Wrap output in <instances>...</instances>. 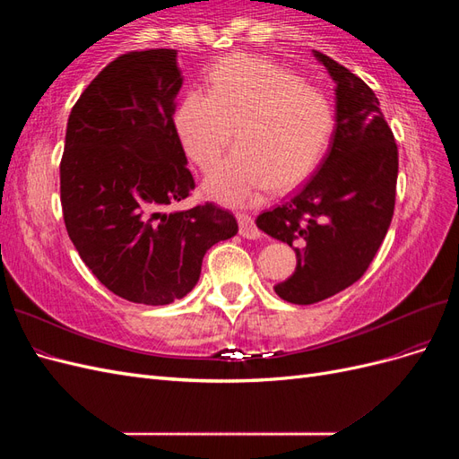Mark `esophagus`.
I'll return each instance as SVG.
<instances>
[{
  "instance_id": "esophagus-1",
  "label": "esophagus",
  "mask_w": 459,
  "mask_h": 459,
  "mask_svg": "<svg viewBox=\"0 0 459 459\" xmlns=\"http://www.w3.org/2000/svg\"><path fill=\"white\" fill-rule=\"evenodd\" d=\"M238 221H239V233L247 239H256L260 238V230L255 224V218L247 212H238Z\"/></svg>"
}]
</instances>
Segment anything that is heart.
Segmentation results:
<instances>
[{
	"mask_svg": "<svg viewBox=\"0 0 459 459\" xmlns=\"http://www.w3.org/2000/svg\"><path fill=\"white\" fill-rule=\"evenodd\" d=\"M335 128L329 97L299 74L266 59L230 55L212 66L208 93L191 90L176 110L187 157L208 172L204 191L224 204L255 203L260 193L300 186L322 162Z\"/></svg>",
	"mask_w": 459,
	"mask_h": 459,
	"instance_id": "1",
	"label": "heart"
}]
</instances>
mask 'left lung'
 <instances>
[{
  "mask_svg": "<svg viewBox=\"0 0 459 459\" xmlns=\"http://www.w3.org/2000/svg\"><path fill=\"white\" fill-rule=\"evenodd\" d=\"M335 80V130L317 172L256 226L297 253L295 273L273 289L283 300L314 304L366 273L391 226L398 147L362 78L314 51Z\"/></svg>",
  "mask_w": 459,
  "mask_h": 459,
  "instance_id": "left-lung-1",
  "label": "left lung"
}]
</instances>
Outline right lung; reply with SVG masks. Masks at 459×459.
I'll use <instances>...</instances> for the list:
<instances>
[{
  "label": "right lung",
  "instance_id": "obj_1",
  "mask_svg": "<svg viewBox=\"0 0 459 459\" xmlns=\"http://www.w3.org/2000/svg\"><path fill=\"white\" fill-rule=\"evenodd\" d=\"M182 82L176 49L128 51L90 82L66 124L68 238L108 290L147 307L186 297L204 253L239 230L214 203L162 212L195 189L172 117Z\"/></svg>",
  "mask_w": 459,
  "mask_h": 459
}]
</instances>
